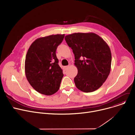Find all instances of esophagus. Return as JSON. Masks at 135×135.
<instances>
[{"label":"esophagus","instance_id":"1","mask_svg":"<svg viewBox=\"0 0 135 135\" xmlns=\"http://www.w3.org/2000/svg\"><path fill=\"white\" fill-rule=\"evenodd\" d=\"M69 66H70L69 65H68V66H65V69H67V68H68L69 67Z\"/></svg>","mask_w":135,"mask_h":135}]
</instances>
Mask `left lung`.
Listing matches in <instances>:
<instances>
[{
    "instance_id": "obj_1",
    "label": "left lung",
    "mask_w": 135,
    "mask_h": 135,
    "mask_svg": "<svg viewBox=\"0 0 135 135\" xmlns=\"http://www.w3.org/2000/svg\"><path fill=\"white\" fill-rule=\"evenodd\" d=\"M75 56L78 69L74 80L76 87L84 93L100 88L107 79L111 69L112 54L105 41L94 33H75L65 37Z\"/></svg>"
}]
</instances>
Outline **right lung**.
Masks as SVG:
<instances>
[{
    "label": "right lung",
    "instance_id": "1",
    "mask_svg": "<svg viewBox=\"0 0 135 135\" xmlns=\"http://www.w3.org/2000/svg\"><path fill=\"white\" fill-rule=\"evenodd\" d=\"M65 34L51 35L37 39L28 50L25 74L33 88L39 93L51 95L60 88L63 76L56 55Z\"/></svg>",
    "mask_w": 135,
    "mask_h": 135
}]
</instances>
